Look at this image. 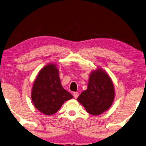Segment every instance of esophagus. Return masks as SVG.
I'll list each match as a JSON object with an SVG mask.
<instances>
[{"label":"esophagus","mask_w":146,"mask_h":146,"mask_svg":"<svg viewBox=\"0 0 146 146\" xmlns=\"http://www.w3.org/2000/svg\"><path fill=\"white\" fill-rule=\"evenodd\" d=\"M73 96H74V98H77L79 96V92H74Z\"/></svg>","instance_id":"esophagus-1"}]
</instances>
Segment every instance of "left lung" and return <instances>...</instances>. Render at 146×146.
I'll list each match as a JSON object with an SVG mask.
<instances>
[{"mask_svg":"<svg viewBox=\"0 0 146 146\" xmlns=\"http://www.w3.org/2000/svg\"><path fill=\"white\" fill-rule=\"evenodd\" d=\"M114 89L111 78L101 69L90 74L87 89L78 98V101L92 115L107 111L114 101Z\"/></svg>","mask_w":146,"mask_h":146,"instance_id":"1","label":"left lung"}]
</instances>
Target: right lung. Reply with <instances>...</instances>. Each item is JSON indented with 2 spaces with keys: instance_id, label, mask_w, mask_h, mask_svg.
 <instances>
[{
  "instance_id": "obj_1",
  "label": "right lung",
  "mask_w": 146,
  "mask_h": 146,
  "mask_svg": "<svg viewBox=\"0 0 146 146\" xmlns=\"http://www.w3.org/2000/svg\"><path fill=\"white\" fill-rule=\"evenodd\" d=\"M73 96L64 89L59 77V70L50 64L39 72L33 83L32 99L37 110L46 115L57 113L65 101Z\"/></svg>"
}]
</instances>
